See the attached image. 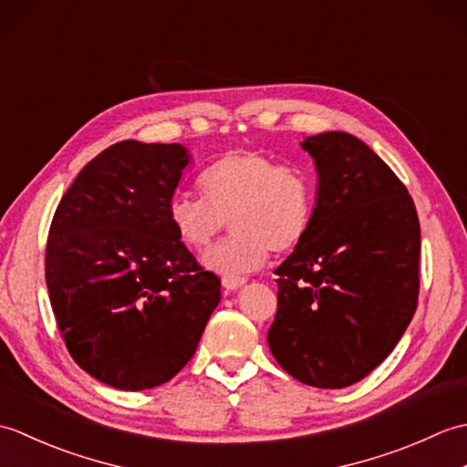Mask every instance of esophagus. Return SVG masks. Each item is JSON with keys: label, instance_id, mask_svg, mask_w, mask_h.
<instances>
[{"label": "esophagus", "instance_id": "34e87169", "mask_svg": "<svg viewBox=\"0 0 467 467\" xmlns=\"http://www.w3.org/2000/svg\"><path fill=\"white\" fill-rule=\"evenodd\" d=\"M244 283H246L244 276H223V286H224L226 291L239 289V286L244 285Z\"/></svg>", "mask_w": 467, "mask_h": 467}]
</instances>
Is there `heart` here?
<instances>
[{"label": "heart", "instance_id": "heart-1", "mask_svg": "<svg viewBox=\"0 0 467 467\" xmlns=\"http://www.w3.org/2000/svg\"><path fill=\"white\" fill-rule=\"evenodd\" d=\"M202 196L178 192L168 221L186 246L204 249L231 218L233 234L204 254L208 269L236 276L259 269L269 251L296 249L309 234L317 186L309 171L261 152H228L198 176Z\"/></svg>", "mask_w": 467, "mask_h": 467}]
</instances>
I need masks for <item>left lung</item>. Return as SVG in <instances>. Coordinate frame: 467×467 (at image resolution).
Returning a JSON list of instances; mask_svg holds the SVG:
<instances>
[{"label": "left lung", "instance_id": "left-lung-1", "mask_svg": "<svg viewBox=\"0 0 467 467\" xmlns=\"http://www.w3.org/2000/svg\"><path fill=\"white\" fill-rule=\"evenodd\" d=\"M301 146L319 191L309 234L275 271L266 341L296 381L341 389L393 351L418 309L420 218L408 188L359 138L323 132Z\"/></svg>", "mask_w": 467, "mask_h": 467}]
</instances>
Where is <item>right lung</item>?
<instances>
[{
    "label": "right lung",
    "mask_w": 467,
    "mask_h": 467,
    "mask_svg": "<svg viewBox=\"0 0 467 467\" xmlns=\"http://www.w3.org/2000/svg\"><path fill=\"white\" fill-rule=\"evenodd\" d=\"M188 164L181 144L116 142L76 176L46 244V285L74 361L124 391L171 381L191 361L221 279L168 221Z\"/></svg>",
    "instance_id": "obj_1"
}]
</instances>
